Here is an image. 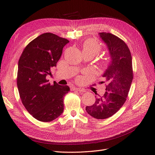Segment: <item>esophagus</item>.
Listing matches in <instances>:
<instances>
[{
  "label": "esophagus",
  "instance_id": "obj_1",
  "mask_svg": "<svg viewBox=\"0 0 155 155\" xmlns=\"http://www.w3.org/2000/svg\"><path fill=\"white\" fill-rule=\"evenodd\" d=\"M72 91H79V92H85V91L84 90V89L83 88H78V87H72Z\"/></svg>",
  "mask_w": 155,
  "mask_h": 155
}]
</instances>
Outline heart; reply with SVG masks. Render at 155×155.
<instances>
[{"label":"heart","instance_id":"b5f03b06","mask_svg":"<svg viewBox=\"0 0 155 155\" xmlns=\"http://www.w3.org/2000/svg\"><path fill=\"white\" fill-rule=\"evenodd\" d=\"M100 50V45L93 40H88L83 45V54H91L93 55V57L99 53Z\"/></svg>","mask_w":155,"mask_h":155}]
</instances>
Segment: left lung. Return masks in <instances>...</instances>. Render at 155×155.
Listing matches in <instances>:
<instances>
[{"instance_id":"8db88e82","label":"left lung","mask_w":155,"mask_h":155,"mask_svg":"<svg viewBox=\"0 0 155 155\" xmlns=\"http://www.w3.org/2000/svg\"><path fill=\"white\" fill-rule=\"evenodd\" d=\"M98 34L110 56L109 64L101 75L107 82L106 92L96 98L94 104L87 106L86 111L94 118L106 119L119 110L126 101L133 79L132 57L128 46L119 37L106 32Z\"/></svg>"}]
</instances>
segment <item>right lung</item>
Returning a JSON list of instances; mask_svg holds the SVG:
<instances>
[{
	"label": "right lung",
	"instance_id": "1",
	"mask_svg": "<svg viewBox=\"0 0 155 155\" xmlns=\"http://www.w3.org/2000/svg\"><path fill=\"white\" fill-rule=\"evenodd\" d=\"M69 41L51 33H45L26 46L18 60L17 87L22 104L36 120L48 122L61 115L67 85L54 82L46 76L56 67Z\"/></svg>",
	"mask_w": 155,
	"mask_h": 155
}]
</instances>
